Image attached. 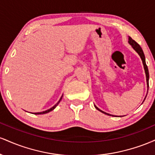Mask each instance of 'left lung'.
<instances>
[{"instance_id": "left-lung-1", "label": "left lung", "mask_w": 155, "mask_h": 155, "mask_svg": "<svg viewBox=\"0 0 155 155\" xmlns=\"http://www.w3.org/2000/svg\"><path fill=\"white\" fill-rule=\"evenodd\" d=\"M128 43L133 48V49H134L135 51H136L137 53H138V55L140 56V59H141L142 60V63H143V68H144V71H145V74H146V79H147V92H148V90H149V70H148V67H147V64H146V59H145V55H144V53H143V50H142L141 47H140V45L138 44L137 42L135 41L133 39H132V38L131 37L128 36ZM147 95H146L144 100H143V101H145L146 97H147ZM95 106V108L97 110H98V111H100L101 112H102V113L105 114L106 115H108V116H113V117H115L114 115H112V114H108L106 113V112L105 111H103L102 110H101L100 108H98L97 107V106H95V105H94ZM117 117V116H116ZM121 117V116H120Z\"/></svg>"}]
</instances>
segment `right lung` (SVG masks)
I'll list each match as a JSON object with an SVG mask.
<instances>
[{
  "mask_svg": "<svg viewBox=\"0 0 155 155\" xmlns=\"http://www.w3.org/2000/svg\"><path fill=\"white\" fill-rule=\"evenodd\" d=\"M63 95L61 96V97H60V99L59 100V101H58V102L57 103V104H55L54 106H52V107H51V108H49V109H48V110H46V111H42V112H36V113H33V114H44L49 113V112H50L51 111H52V110H54V108L57 107V106H58V105L59 104V103L60 102V101L62 100V97H63Z\"/></svg>",
  "mask_w": 155,
  "mask_h": 155,
  "instance_id": "1",
  "label": "right lung"
}]
</instances>
